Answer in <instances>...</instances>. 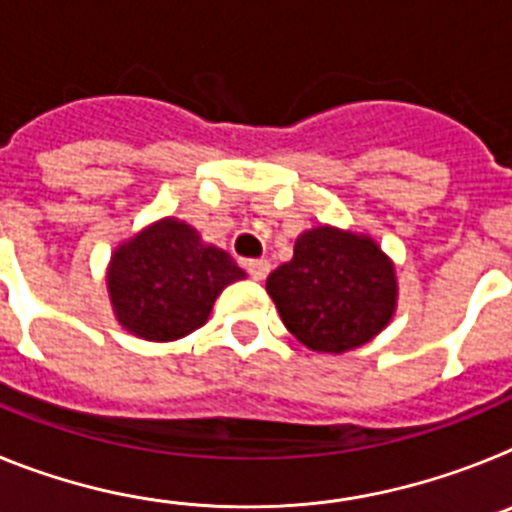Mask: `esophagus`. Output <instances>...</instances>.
Masks as SVG:
<instances>
[{
	"instance_id": "esophagus-1",
	"label": "esophagus",
	"mask_w": 512,
	"mask_h": 512,
	"mask_svg": "<svg viewBox=\"0 0 512 512\" xmlns=\"http://www.w3.org/2000/svg\"><path fill=\"white\" fill-rule=\"evenodd\" d=\"M271 271V264L266 259H256V261H248V274H251L256 282H264L266 277H269Z\"/></svg>"
}]
</instances>
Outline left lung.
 Here are the masks:
<instances>
[{
    "label": "left lung",
    "instance_id": "1",
    "mask_svg": "<svg viewBox=\"0 0 512 512\" xmlns=\"http://www.w3.org/2000/svg\"><path fill=\"white\" fill-rule=\"evenodd\" d=\"M395 261L372 235L315 225L297 235L292 261L266 292L282 323L318 354H346L377 338L397 310Z\"/></svg>",
    "mask_w": 512,
    "mask_h": 512
}]
</instances>
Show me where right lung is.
I'll return each mask as SVG.
<instances>
[{"label":"right lung","mask_w":512,"mask_h":512,"mask_svg":"<svg viewBox=\"0 0 512 512\" xmlns=\"http://www.w3.org/2000/svg\"><path fill=\"white\" fill-rule=\"evenodd\" d=\"M246 279L223 248L179 217H161L112 251L107 292L117 323L130 336L169 343L207 323L228 284Z\"/></svg>","instance_id":"right-lung-1"}]
</instances>
